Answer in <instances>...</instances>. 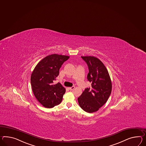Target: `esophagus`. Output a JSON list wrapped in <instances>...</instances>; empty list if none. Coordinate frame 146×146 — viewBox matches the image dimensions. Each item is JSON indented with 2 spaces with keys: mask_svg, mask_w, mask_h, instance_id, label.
<instances>
[{
  "mask_svg": "<svg viewBox=\"0 0 146 146\" xmlns=\"http://www.w3.org/2000/svg\"><path fill=\"white\" fill-rule=\"evenodd\" d=\"M75 88V86H72V87H70V88H68V90H71V91H72V90H73V89H74Z\"/></svg>",
  "mask_w": 146,
  "mask_h": 146,
  "instance_id": "34e87169",
  "label": "esophagus"
}]
</instances>
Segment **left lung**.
<instances>
[{"label": "left lung", "instance_id": "left-lung-1", "mask_svg": "<svg viewBox=\"0 0 146 146\" xmlns=\"http://www.w3.org/2000/svg\"><path fill=\"white\" fill-rule=\"evenodd\" d=\"M81 57L88 64L87 78L91 86L78 97V104L83 110L93 113L107 102L112 91V82L107 68L99 58L92 56Z\"/></svg>", "mask_w": 146, "mask_h": 146}]
</instances>
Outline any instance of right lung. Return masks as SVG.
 Returning a JSON list of instances; mask_svg holds the SVG:
<instances>
[{
    "mask_svg": "<svg viewBox=\"0 0 146 146\" xmlns=\"http://www.w3.org/2000/svg\"><path fill=\"white\" fill-rule=\"evenodd\" d=\"M70 56L53 54L44 57L34 68L31 77L33 92L36 99L43 107L52 108L60 104L66 91L60 83L54 84V81L59 74V70Z\"/></svg>",
    "mask_w": 146,
    "mask_h": 146,
    "instance_id": "obj_1",
    "label": "right lung"
}]
</instances>
